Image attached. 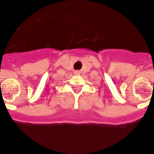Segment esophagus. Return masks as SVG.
<instances>
[{
    "label": "esophagus",
    "instance_id": "obj_1",
    "mask_svg": "<svg viewBox=\"0 0 154 154\" xmlns=\"http://www.w3.org/2000/svg\"><path fill=\"white\" fill-rule=\"evenodd\" d=\"M75 74H79V72H75Z\"/></svg>",
    "mask_w": 154,
    "mask_h": 154
}]
</instances>
